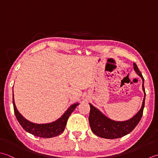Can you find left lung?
<instances>
[{
  "label": "left lung",
  "mask_w": 158,
  "mask_h": 158,
  "mask_svg": "<svg viewBox=\"0 0 158 158\" xmlns=\"http://www.w3.org/2000/svg\"><path fill=\"white\" fill-rule=\"evenodd\" d=\"M134 69L143 80V90L144 92V98L142 106L137 113L130 119L124 121H117L112 120L106 117L97 108L93 106L91 104L90 105V114L89 121L90 127L93 133L98 136L107 139H114V138H121L128 134L136 127L138 123L141 119L143 116V109L144 107V100H145V90L144 88V78L142 73L140 72L136 64L134 63Z\"/></svg>",
  "instance_id": "8db88e82"
}]
</instances>
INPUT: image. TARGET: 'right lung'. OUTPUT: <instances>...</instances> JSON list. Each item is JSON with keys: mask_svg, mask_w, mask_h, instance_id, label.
<instances>
[{"mask_svg": "<svg viewBox=\"0 0 158 158\" xmlns=\"http://www.w3.org/2000/svg\"><path fill=\"white\" fill-rule=\"evenodd\" d=\"M13 105H14L16 118L25 131L35 136L48 138L57 136L63 132L66 126L67 119H68L71 114L72 113V112L75 110L76 106L79 105V103H74L73 104L71 105L67 108V110L64 112V114H63V115L56 121L51 122V123L42 124L35 123L33 122H31L27 120V118H25L20 113L15 104L14 94H13Z\"/></svg>", "mask_w": 158, "mask_h": 158, "instance_id": "right-lung-1", "label": "right lung"}]
</instances>
